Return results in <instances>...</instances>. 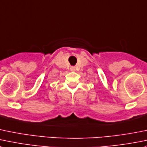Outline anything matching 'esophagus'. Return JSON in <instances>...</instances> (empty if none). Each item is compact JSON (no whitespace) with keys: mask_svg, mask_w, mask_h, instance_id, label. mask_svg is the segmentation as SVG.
Wrapping results in <instances>:
<instances>
[{"mask_svg":"<svg viewBox=\"0 0 147 147\" xmlns=\"http://www.w3.org/2000/svg\"><path fill=\"white\" fill-rule=\"evenodd\" d=\"M70 69H71V71H75V67H71Z\"/></svg>","mask_w":147,"mask_h":147,"instance_id":"esophagus-1","label":"esophagus"}]
</instances>
